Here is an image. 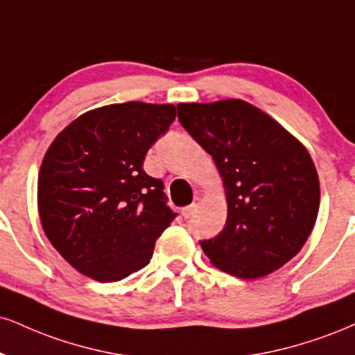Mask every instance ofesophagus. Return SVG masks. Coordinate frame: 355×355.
Segmentation results:
<instances>
[{"label": "esophagus", "mask_w": 355, "mask_h": 355, "mask_svg": "<svg viewBox=\"0 0 355 355\" xmlns=\"http://www.w3.org/2000/svg\"><path fill=\"white\" fill-rule=\"evenodd\" d=\"M200 202H202V200H200L198 196H195L193 203L189 205V207H185V208H183V210H182V216H183V218H185V220H187V218H191V216H193L195 213H196V210H198Z\"/></svg>", "instance_id": "esophagus-1"}]
</instances>
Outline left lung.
Masks as SVG:
<instances>
[{
	"mask_svg": "<svg viewBox=\"0 0 355 355\" xmlns=\"http://www.w3.org/2000/svg\"><path fill=\"white\" fill-rule=\"evenodd\" d=\"M178 121L211 155L228 218L200 241L213 266L243 279L279 270L301 251L319 211L309 152L271 115L240 99L178 104Z\"/></svg>",
	"mask_w": 355,
	"mask_h": 355,
	"instance_id": "obj_1",
	"label": "left lung"
}]
</instances>
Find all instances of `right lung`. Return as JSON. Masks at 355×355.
Masks as SVG:
<instances>
[{"instance_id":"obj_1","label":"right lung","mask_w":355,"mask_h":355,"mask_svg":"<svg viewBox=\"0 0 355 355\" xmlns=\"http://www.w3.org/2000/svg\"><path fill=\"white\" fill-rule=\"evenodd\" d=\"M175 117L172 104H110L79 115L49 145L37 177L41 225L80 275L112 283L150 263L177 213L142 165Z\"/></svg>"}]
</instances>
